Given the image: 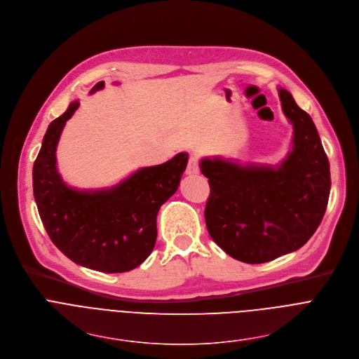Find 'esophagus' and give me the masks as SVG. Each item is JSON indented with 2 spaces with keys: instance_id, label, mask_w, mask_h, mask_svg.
<instances>
[{
  "instance_id": "1",
  "label": "esophagus",
  "mask_w": 359,
  "mask_h": 359,
  "mask_svg": "<svg viewBox=\"0 0 359 359\" xmlns=\"http://www.w3.org/2000/svg\"><path fill=\"white\" fill-rule=\"evenodd\" d=\"M200 172V161L197 156H190L187 166H186V173L187 175H197Z\"/></svg>"
}]
</instances>
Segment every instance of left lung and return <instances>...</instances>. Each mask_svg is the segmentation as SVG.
I'll list each match as a JSON object with an SVG mask.
<instances>
[{"instance_id":"left-lung-1","label":"left lung","mask_w":359,"mask_h":359,"mask_svg":"<svg viewBox=\"0 0 359 359\" xmlns=\"http://www.w3.org/2000/svg\"><path fill=\"white\" fill-rule=\"evenodd\" d=\"M294 128L293 151L278 168H243L203 159L210 196L204 217L214 243L245 264H264L302 248L318 228L331 189L330 163L311 116L279 88Z\"/></svg>"}]
</instances>
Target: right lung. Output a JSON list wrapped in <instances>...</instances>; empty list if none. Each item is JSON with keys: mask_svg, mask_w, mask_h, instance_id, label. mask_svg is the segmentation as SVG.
<instances>
[{"mask_svg": "<svg viewBox=\"0 0 359 359\" xmlns=\"http://www.w3.org/2000/svg\"><path fill=\"white\" fill-rule=\"evenodd\" d=\"M102 87L98 81L91 93ZM77 108L73 101L43 137L32 173L38 211L52 243L74 264L105 273L128 272L151 255L158 211L177 190L189 155L140 169L109 190H73L56 170V147Z\"/></svg>", "mask_w": 359, "mask_h": 359, "instance_id": "1", "label": "right lung"}]
</instances>
